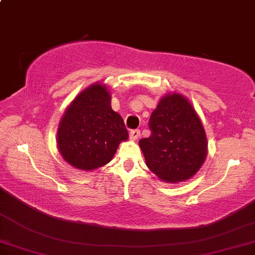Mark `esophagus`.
<instances>
[{"label":"esophagus","instance_id":"1","mask_svg":"<svg viewBox=\"0 0 255 255\" xmlns=\"http://www.w3.org/2000/svg\"><path fill=\"white\" fill-rule=\"evenodd\" d=\"M139 136H140V131L139 130H131L130 131V138L132 140L138 139V138H139Z\"/></svg>","mask_w":255,"mask_h":255}]
</instances>
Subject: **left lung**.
I'll return each mask as SVG.
<instances>
[{"label": "left lung", "instance_id": "1", "mask_svg": "<svg viewBox=\"0 0 255 255\" xmlns=\"http://www.w3.org/2000/svg\"><path fill=\"white\" fill-rule=\"evenodd\" d=\"M150 137L139 140L147 168L166 183L190 180L206 161L208 143L202 122L183 94L168 93L149 121Z\"/></svg>", "mask_w": 255, "mask_h": 255}]
</instances>
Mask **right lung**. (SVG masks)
<instances>
[{
    "mask_svg": "<svg viewBox=\"0 0 255 255\" xmlns=\"http://www.w3.org/2000/svg\"><path fill=\"white\" fill-rule=\"evenodd\" d=\"M56 144L65 162L84 171L111 161L128 133L121 115L111 108V92L104 83L81 91L65 110Z\"/></svg>",
    "mask_w": 255,
    "mask_h": 255,
    "instance_id": "right-lung-1",
    "label": "right lung"
}]
</instances>
